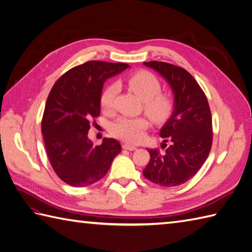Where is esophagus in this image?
<instances>
[{
	"label": "esophagus",
	"instance_id": "1",
	"mask_svg": "<svg viewBox=\"0 0 252 252\" xmlns=\"http://www.w3.org/2000/svg\"><path fill=\"white\" fill-rule=\"evenodd\" d=\"M123 149H124V150H127V151H134V150H137V147L134 146V145L125 143V144H123Z\"/></svg>",
	"mask_w": 252,
	"mask_h": 252
}]
</instances>
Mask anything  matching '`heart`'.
Segmentation results:
<instances>
[{
    "instance_id": "obj_1",
    "label": "heart",
    "mask_w": 252,
    "mask_h": 252,
    "mask_svg": "<svg viewBox=\"0 0 252 252\" xmlns=\"http://www.w3.org/2000/svg\"><path fill=\"white\" fill-rule=\"evenodd\" d=\"M127 84L141 100L144 101L145 113L150 119L160 124L170 119L173 112L174 103L172 98L167 94H161V84L156 76L150 71L140 70L128 77ZM119 85L112 83L108 85L100 96V106L109 111L113 106L114 98L118 94ZM147 127V121L143 118H126L121 116L115 120L110 130L122 140L136 143L143 138L144 130Z\"/></svg>"
}]
</instances>
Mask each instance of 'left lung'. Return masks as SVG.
<instances>
[{"instance_id":"obj_1","label":"left lung","mask_w":252,"mask_h":252,"mask_svg":"<svg viewBox=\"0 0 252 252\" xmlns=\"http://www.w3.org/2000/svg\"><path fill=\"white\" fill-rule=\"evenodd\" d=\"M143 64L168 82L174 97L173 112L159 132L163 142L169 141L170 145L163 155L157 150H149L151 158L143 175L163 187L179 186L198 172L211 152L210 106L200 85L182 67L157 61Z\"/></svg>"}]
</instances>
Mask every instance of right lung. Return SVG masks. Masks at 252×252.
Instances as JSON below:
<instances>
[{
  "mask_svg": "<svg viewBox=\"0 0 252 252\" xmlns=\"http://www.w3.org/2000/svg\"><path fill=\"white\" fill-rule=\"evenodd\" d=\"M128 67L90 61L65 72L48 96L41 133L54 172L70 186L85 187L102 179L121 153L115 139L103 138L94 146L88 136L91 119L100 114L103 83Z\"/></svg>",
  "mask_w": 252,
  "mask_h": 252,
  "instance_id": "add662e5",
  "label": "right lung"
}]
</instances>
